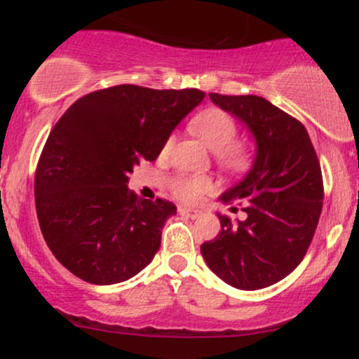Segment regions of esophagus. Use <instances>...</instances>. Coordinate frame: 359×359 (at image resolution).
Returning a JSON list of instances; mask_svg holds the SVG:
<instances>
[{"mask_svg":"<svg viewBox=\"0 0 359 359\" xmlns=\"http://www.w3.org/2000/svg\"><path fill=\"white\" fill-rule=\"evenodd\" d=\"M180 214H184V216L191 217V219H197V217L201 216V211H197V209H191V208H185V205H180L179 208Z\"/></svg>","mask_w":359,"mask_h":359,"instance_id":"obj_1","label":"esophagus"}]
</instances>
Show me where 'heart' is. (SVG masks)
Here are the masks:
<instances>
[{
  "label": "heart",
  "mask_w": 359,
  "mask_h": 359,
  "mask_svg": "<svg viewBox=\"0 0 359 359\" xmlns=\"http://www.w3.org/2000/svg\"><path fill=\"white\" fill-rule=\"evenodd\" d=\"M192 130L214 150V158L228 174H243L251 167L253 151L246 143L236 142L238 123L228 111L208 108L196 114L191 121ZM174 145V137H168L162 147V154H168ZM172 192L185 203H197L208 192L212 182L205 175H177L170 182Z\"/></svg>",
  "instance_id": "b5f03b06"
}]
</instances>
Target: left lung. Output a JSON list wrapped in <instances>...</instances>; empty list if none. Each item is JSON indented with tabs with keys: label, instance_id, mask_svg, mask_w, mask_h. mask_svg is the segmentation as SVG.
Returning a JSON list of instances; mask_svg holds the SVG:
<instances>
[{
	"label": "left lung",
	"instance_id": "8db88e82",
	"mask_svg": "<svg viewBox=\"0 0 359 359\" xmlns=\"http://www.w3.org/2000/svg\"><path fill=\"white\" fill-rule=\"evenodd\" d=\"M209 97L240 118L258 147L250 174L221 197L236 201L245 219L217 214L221 231L201 245V253L228 285L258 290L285 278L306 257L323 211L320 163L306 126L265 97Z\"/></svg>",
	"mask_w": 359,
	"mask_h": 359
}]
</instances>
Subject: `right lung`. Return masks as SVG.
<instances>
[{"instance_id": "add662e5", "label": "right lung", "mask_w": 359, "mask_h": 359, "mask_svg": "<svg viewBox=\"0 0 359 359\" xmlns=\"http://www.w3.org/2000/svg\"><path fill=\"white\" fill-rule=\"evenodd\" d=\"M199 89L119 84L86 94L52 128L35 170V208L48 248L96 285L125 282L155 257L174 203L126 187L204 100Z\"/></svg>"}]
</instances>
